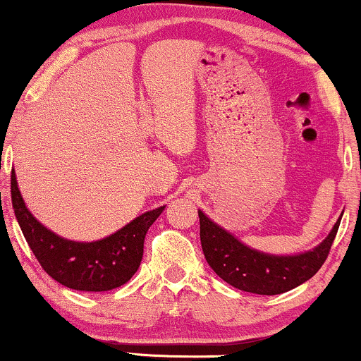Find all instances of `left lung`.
I'll return each mask as SVG.
<instances>
[{
  "label": "left lung",
  "instance_id": "obj_1",
  "mask_svg": "<svg viewBox=\"0 0 361 361\" xmlns=\"http://www.w3.org/2000/svg\"><path fill=\"white\" fill-rule=\"evenodd\" d=\"M198 217L205 259L224 281L244 292L279 295L299 287L319 271L336 238L343 214L324 241L299 255H270L252 250L202 210H198Z\"/></svg>",
  "mask_w": 361,
  "mask_h": 361
}]
</instances>
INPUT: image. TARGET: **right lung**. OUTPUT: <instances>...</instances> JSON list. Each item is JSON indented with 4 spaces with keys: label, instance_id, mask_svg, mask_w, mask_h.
Segmentation results:
<instances>
[{
    "label": "right lung",
    "instance_id": "1",
    "mask_svg": "<svg viewBox=\"0 0 361 361\" xmlns=\"http://www.w3.org/2000/svg\"><path fill=\"white\" fill-rule=\"evenodd\" d=\"M11 204L40 267L64 287L82 292H106L127 283L142 259L149 227L164 210V205L157 207L135 217L117 233L82 243L61 238L37 221L25 205L15 171L11 173Z\"/></svg>",
    "mask_w": 361,
    "mask_h": 361
}]
</instances>
